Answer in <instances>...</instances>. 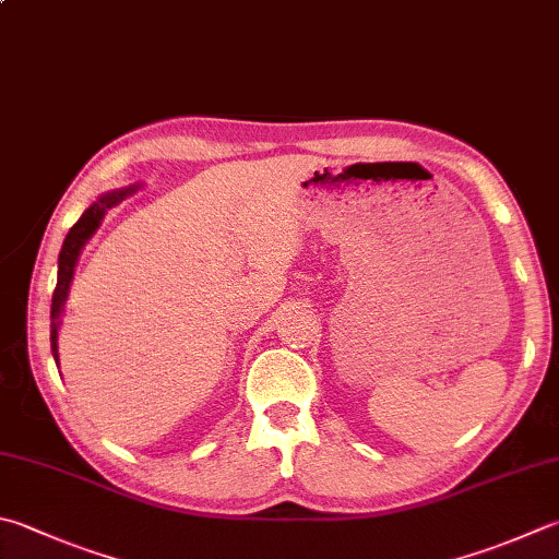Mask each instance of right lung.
<instances>
[{"label":"right lung","instance_id":"obj_1","mask_svg":"<svg viewBox=\"0 0 559 559\" xmlns=\"http://www.w3.org/2000/svg\"><path fill=\"white\" fill-rule=\"evenodd\" d=\"M135 192V187L129 189H121V192H111V194H104L99 197L97 202H94L90 209H84V214L80 216V221L75 226L70 228V234L66 236V243L60 248V255H58V284H56V292H52V307H50V350L52 357H56L58 362V316L62 313V307H66L68 301V292H70V282L72 275H75V265H78V258L84 248V243L94 236V230L99 228L104 214H107V209H111L114 204H119L123 197H129Z\"/></svg>","mask_w":559,"mask_h":559}]
</instances>
